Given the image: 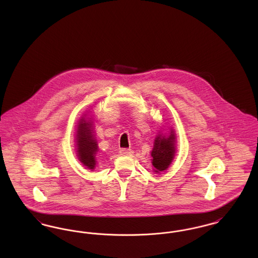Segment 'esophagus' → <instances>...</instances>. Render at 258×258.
Segmentation results:
<instances>
[{"instance_id": "obj_1", "label": "esophagus", "mask_w": 258, "mask_h": 258, "mask_svg": "<svg viewBox=\"0 0 258 258\" xmlns=\"http://www.w3.org/2000/svg\"><path fill=\"white\" fill-rule=\"evenodd\" d=\"M120 154L122 156H132L134 154V152L131 149H121L120 150Z\"/></svg>"}]
</instances>
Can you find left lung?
Listing matches in <instances>:
<instances>
[{
	"mask_svg": "<svg viewBox=\"0 0 258 258\" xmlns=\"http://www.w3.org/2000/svg\"><path fill=\"white\" fill-rule=\"evenodd\" d=\"M176 153V134L170 128L168 135H163L161 132L157 135L154 142V147L151 152L153 158L152 164L154 171L160 173L166 170L174 160Z\"/></svg>",
	"mask_w": 258,
	"mask_h": 258,
	"instance_id": "8db88e82",
	"label": "left lung"
}]
</instances>
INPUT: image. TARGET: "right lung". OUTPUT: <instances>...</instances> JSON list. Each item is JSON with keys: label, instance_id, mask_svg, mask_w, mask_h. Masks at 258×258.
Returning a JSON list of instances; mask_svg holds the SVG:
<instances>
[{"label": "right lung", "instance_id": "right-lung-1", "mask_svg": "<svg viewBox=\"0 0 258 258\" xmlns=\"http://www.w3.org/2000/svg\"><path fill=\"white\" fill-rule=\"evenodd\" d=\"M90 119L87 118V114H84L78 121L75 143L78 160L86 168L93 170L97 164L96 155L98 149V142L94 136V124Z\"/></svg>", "mask_w": 258, "mask_h": 258}]
</instances>
